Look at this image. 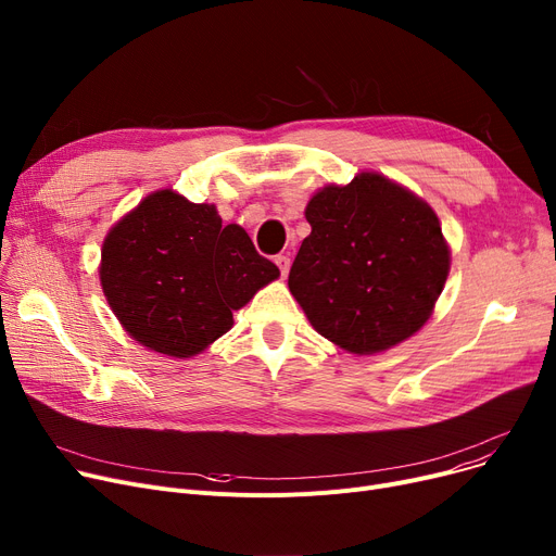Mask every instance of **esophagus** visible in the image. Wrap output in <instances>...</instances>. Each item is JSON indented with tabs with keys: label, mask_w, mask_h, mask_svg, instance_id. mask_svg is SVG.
<instances>
[{
	"label": "esophagus",
	"mask_w": 556,
	"mask_h": 556,
	"mask_svg": "<svg viewBox=\"0 0 556 556\" xmlns=\"http://www.w3.org/2000/svg\"><path fill=\"white\" fill-rule=\"evenodd\" d=\"M275 263L279 266V273L286 277L288 275V268H290V258L286 254H277L275 256Z\"/></svg>",
	"instance_id": "34e87169"
}]
</instances>
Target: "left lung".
<instances>
[{"instance_id": "left-lung-1", "label": "left lung", "mask_w": 556, "mask_h": 556, "mask_svg": "<svg viewBox=\"0 0 556 556\" xmlns=\"http://www.w3.org/2000/svg\"><path fill=\"white\" fill-rule=\"evenodd\" d=\"M311 233L288 288L313 329L352 354H376L417 333L448 275L442 225L424 200L378 173L317 191Z\"/></svg>"}]
</instances>
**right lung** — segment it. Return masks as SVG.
<instances>
[{"instance_id": "obj_1", "label": "right lung", "mask_w": 556, "mask_h": 556, "mask_svg": "<svg viewBox=\"0 0 556 556\" xmlns=\"http://www.w3.org/2000/svg\"><path fill=\"white\" fill-rule=\"evenodd\" d=\"M99 275L110 308L137 342L189 358L227 333L231 311L279 268L243 227H223L214 204L164 189L110 229Z\"/></svg>"}]
</instances>
